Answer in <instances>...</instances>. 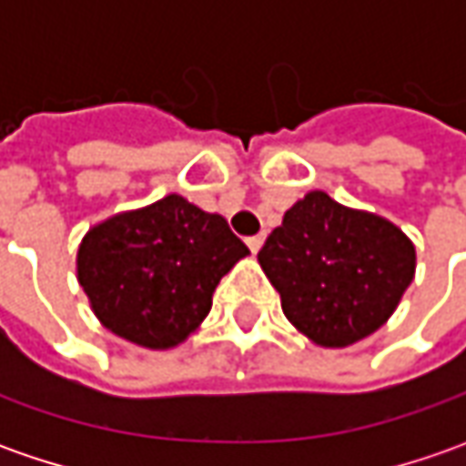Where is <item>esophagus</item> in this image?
Listing matches in <instances>:
<instances>
[{
    "label": "esophagus",
    "mask_w": 466,
    "mask_h": 466,
    "mask_svg": "<svg viewBox=\"0 0 466 466\" xmlns=\"http://www.w3.org/2000/svg\"><path fill=\"white\" fill-rule=\"evenodd\" d=\"M264 233H257V236H251V238H246V243H248V248H251V254H257L261 248V243H264Z\"/></svg>",
    "instance_id": "1"
}]
</instances>
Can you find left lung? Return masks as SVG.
<instances>
[{"mask_svg":"<svg viewBox=\"0 0 466 466\" xmlns=\"http://www.w3.org/2000/svg\"><path fill=\"white\" fill-rule=\"evenodd\" d=\"M259 264L296 329L348 348L394 313L415 275V246L384 218L311 191L285 212Z\"/></svg>","mask_w":466,"mask_h":466,"instance_id":"8db88e82","label":"left lung"}]
</instances>
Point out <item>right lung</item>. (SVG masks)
I'll list each match as a JSON object with an SVG mask.
<instances>
[{
    "instance_id": "add662e5",
    "label": "right lung",
    "mask_w": 466,
    "mask_h": 466,
    "mask_svg": "<svg viewBox=\"0 0 466 466\" xmlns=\"http://www.w3.org/2000/svg\"><path fill=\"white\" fill-rule=\"evenodd\" d=\"M246 254L225 218L170 194L96 225L77 251V279L106 329L166 350L202 324L218 282Z\"/></svg>"
}]
</instances>
